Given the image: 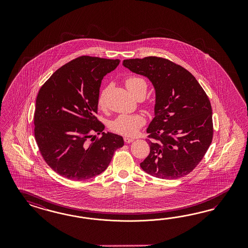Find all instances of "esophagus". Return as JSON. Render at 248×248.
Masks as SVG:
<instances>
[{
	"label": "esophagus",
	"mask_w": 248,
	"mask_h": 248,
	"mask_svg": "<svg viewBox=\"0 0 248 248\" xmlns=\"http://www.w3.org/2000/svg\"><path fill=\"white\" fill-rule=\"evenodd\" d=\"M124 142L126 143H132V142H134V139L133 138H129V137H124Z\"/></svg>",
	"instance_id": "esophagus-1"
}]
</instances>
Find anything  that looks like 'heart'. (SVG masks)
Wrapping results in <instances>:
<instances>
[{
  "instance_id": "heart-1",
  "label": "heart",
  "mask_w": 248,
  "mask_h": 248,
  "mask_svg": "<svg viewBox=\"0 0 248 248\" xmlns=\"http://www.w3.org/2000/svg\"><path fill=\"white\" fill-rule=\"evenodd\" d=\"M125 86L133 94L138 91H146V83L143 78L138 76H129L125 81ZM107 89L105 88L98 95V105L104 106L105 104ZM145 123V119L141 114H120L111 123V129L114 133L124 136H134L138 133L140 128Z\"/></svg>"
}]
</instances>
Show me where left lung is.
<instances>
[{"label": "left lung", "mask_w": 248, "mask_h": 248, "mask_svg": "<svg viewBox=\"0 0 248 248\" xmlns=\"http://www.w3.org/2000/svg\"><path fill=\"white\" fill-rule=\"evenodd\" d=\"M123 65L150 80L155 89V118L146 132L150 154L140 164L162 179L191 173L210 146L214 128L209 98L195 76L156 56L124 60Z\"/></svg>", "instance_id": "obj_1"}]
</instances>
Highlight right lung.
I'll use <instances>...</instances> for the list:
<instances>
[{
  "label": "right lung",
  "mask_w": 248,
  "mask_h": 248,
  "mask_svg": "<svg viewBox=\"0 0 248 248\" xmlns=\"http://www.w3.org/2000/svg\"><path fill=\"white\" fill-rule=\"evenodd\" d=\"M119 62L80 56L56 70L38 93L35 140L46 164L62 177L82 181L96 176L124 145L120 135L105 134L95 116L102 80ZM94 132L101 137L95 139Z\"/></svg>",
  "instance_id": "1"
}]
</instances>
